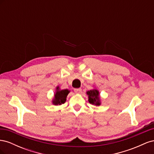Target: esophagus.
I'll return each instance as SVG.
<instances>
[{"label": "esophagus", "mask_w": 154, "mask_h": 154, "mask_svg": "<svg viewBox=\"0 0 154 154\" xmlns=\"http://www.w3.org/2000/svg\"><path fill=\"white\" fill-rule=\"evenodd\" d=\"M74 92L76 93V94H80V93H81V92H82V88H74Z\"/></svg>", "instance_id": "1"}]
</instances>
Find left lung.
<instances>
[{"instance_id": "left-lung-1", "label": "left lung", "mask_w": 154, "mask_h": 154, "mask_svg": "<svg viewBox=\"0 0 154 154\" xmlns=\"http://www.w3.org/2000/svg\"><path fill=\"white\" fill-rule=\"evenodd\" d=\"M87 94L88 96V101H89L90 103L96 105H100L98 91L96 89L91 90L89 91H87Z\"/></svg>"}]
</instances>
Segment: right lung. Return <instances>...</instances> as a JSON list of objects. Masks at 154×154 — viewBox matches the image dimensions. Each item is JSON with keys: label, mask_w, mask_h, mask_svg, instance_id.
Here are the masks:
<instances>
[{"label": "right lung", "mask_w": 154, "mask_h": 154, "mask_svg": "<svg viewBox=\"0 0 154 154\" xmlns=\"http://www.w3.org/2000/svg\"><path fill=\"white\" fill-rule=\"evenodd\" d=\"M69 91L67 89L60 90L59 87H57V91L54 94V98L53 100V103L55 105H62L66 101V97L69 94Z\"/></svg>", "instance_id": "add662e5"}]
</instances>
